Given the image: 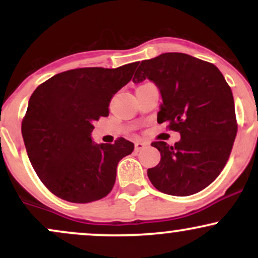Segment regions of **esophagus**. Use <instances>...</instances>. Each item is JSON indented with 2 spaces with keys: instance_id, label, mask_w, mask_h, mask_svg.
<instances>
[{
  "instance_id": "esophagus-1",
  "label": "esophagus",
  "mask_w": 258,
  "mask_h": 258,
  "mask_svg": "<svg viewBox=\"0 0 258 258\" xmlns=\"http://www.w3.org/2000/svg\"><path fill=\"white\" fill-rule=\"evenodd\" d=\"M147 146H148V143H146V142L138 141L135 143V150L136 152H141V150H143Z\"/></svg>"
}]
</instances>
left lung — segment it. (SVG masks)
Returning a JSON list of instances; mask_svg holds the SVG:
<instances>
[{"instance_id": "1", "label": "left lung", "mask_w": 258, "mask_h": 258, "mask_svg": "<svg viewBox=\"0 0 258 258\" xmlns=\"http://www.w3.org/2000/svg\"><path fill=\"white\" fill-rule=\"evenodd\" d=\"M137 67L132 81L150 80L161 93L158 122L180 135L174 146L152 143L161 160L148 170L150 182L177 197L203 190L226 166L238 131L229 85L214 64L184 53H162Z\"/></svg>"}]
</instances>
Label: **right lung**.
I'll use <instances>...</instances> for the list:
<instances>
[{
  "label": "right lung",
  "mask_w": 258,
  "mask_h": 258,
  "mask_svg": "<svg viewBox=\"0 0 258 258\" xmlns=\"http://www.w3.org/2000/svg\"><path fill=\"white\" fill-rule=\"evenodd\" d=\"M136 65L68 70L31 94L23 139L38 178L60 199L86 204L111 191L117 164L135 144L125 138L96 144L91 133L94 121L109 115L112 96L131 81Z\"/></svg>",
  "instance_id": "add662e5"
}]
</instances>
